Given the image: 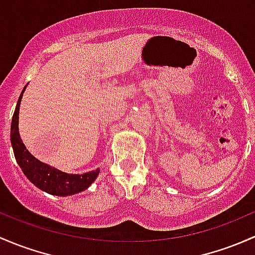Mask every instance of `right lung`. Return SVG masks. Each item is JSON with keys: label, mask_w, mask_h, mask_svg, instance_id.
Wrapping results in <instances>:
<instances>
[{"label": "right lung", "mask_w": 255, "mask_h": 255, "mask_svg": "<svg viewBox=\"0 0 255 255\" xmlns=\"http://www.w3.org/2000/svg\"><path fill=\"white\" fill-rule=\"evenodd\" d=\"M25 88L26 87H24L23 92L20 93L19 99H18L15 111L12 117V125H10V143H12L13 152H14L18 165L20 166L23 173L28 177L31 183L49 194L66 197V195H72L85 191L99 176V172H100L99 168L90 171V172L82 173V175L62 172L47 163L39 161L26 150L25 145L21 141L19 128H18V120H19L20 101Z\"/></svg>", "instance_id": "add662e5"}]
</instances>
